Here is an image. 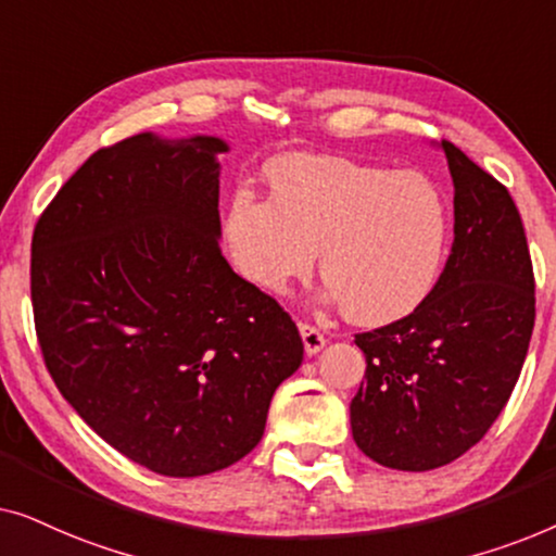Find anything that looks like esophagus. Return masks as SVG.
<instances>
[{
    "instance_id": "esophagus-1",
    "label": "esophagus",
    "mask_w": 556,
    "mask_h": 556,
    "mask_svg": "<svg viewBox=\"0 0 556 556\" xmlns=\"http://www.w3.org/2000/svg\"><path fill=\"white\" fill-rule=\"evenodd\" d=\"M299 331H301V339H303V349H306L308 356H314L321 352V349L326 346V339L324 333L316 329V326L311 324H299Z\"/></svg>"
}]
</instances>
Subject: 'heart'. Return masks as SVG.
Instances as JSON below:
<instances>
[{"mask_svg":"<svg viewBox=\"0 0 556 556\" xmlns=\"http://www.w3.org/2000/svg\"><path fill=\"white\" fill-rule=\"evenodd\" d=\"M268 181L270 197L238 192L225 219L227 248L250 283L283 293L318 253L324 299L364 326L400 321L438 286L451 210L430 177L295 154L273 164Z\"/></svg>","mask_w":556,"mask_h":556,"instance_id":"b5f03b06","label":"heart"}]
</instances>
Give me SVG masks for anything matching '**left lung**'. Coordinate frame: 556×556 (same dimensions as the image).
Returning <instances> with one entry per match:
<instances>
[{
  "label": "left lung",
  "instance_id": "1",
  "mask_svg": "<svg viewBox=\"0 0 556 556\" xmlns=\"http://www.w3.org/2000/svg\"><path fill=\"white\" fill-rule=\"evenodd\" d=\"M455 240L438 286L413 314L356 333L367 382L352 400L364 455L397 470L447 466L511 397L534 331V270L508 189L443 141Z\"/></svg>",
  "mask_w": 556,
  "mask_h": 556
}]
</instances>
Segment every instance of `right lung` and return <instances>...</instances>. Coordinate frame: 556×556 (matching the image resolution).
Masks as SVG:
<instances>
[{"mask_svg": "<svg viewBox=\"0 0 556 556\" xmlns=\"http://www.w3.org/2000/svg\"><path fill=\"white\" fill-rule=\"evenodd\" d=\"M225 151L151 131L98 149L33 235L35 329L60 394L172 478L245 458L303 362L291 316L219 253Z\"/></svg>", "mask_w": 556, "mask_h": 556, "instance_id": "add662e5", "label": "right lung"}]
</instances>
